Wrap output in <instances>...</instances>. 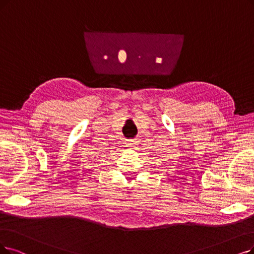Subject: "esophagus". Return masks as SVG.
I'll list each match as a JSON object with an SVG mask.
<instances>
[{
  "label": "esophagus",
  "mask_w": 254,
  "mask_h": 254,
  "mask_svg": "<svg viewBox=\"0 0 254 254\" xmlns=\"http://www.w3.org/2000/svg\"><path fill=\"white\" fill-rule=\"evenodd\" d=\"M137 139L136 138H132V139H128V144L127 145H129V146H131V147H133V146H135V145H137Z\"/></svg>",
  "instance_id": "1"
}]
</instances>
